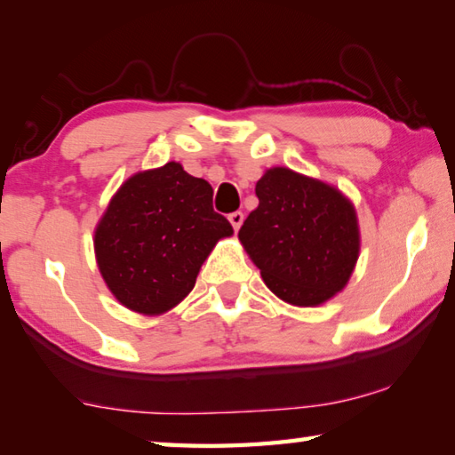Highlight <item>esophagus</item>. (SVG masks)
<instances>
[{
	"label": "esophagus",
	"instance_id": "1",
	"mask_svg": "<svg viewBox=\"0 0 455 455\" xmlns=\"http://www.w3.org/2000/svg\"><path fill=\"white\" fill-rule=\"evenodd\" d=\"M228 220H230V225H233L235 233H236V230L241 228V225H243V220H244V214H243L241 211H235V212H230V214H228Z\"/></svg>",
	"mask_w": 455,
	"mask_h": 455
}]
</instances>
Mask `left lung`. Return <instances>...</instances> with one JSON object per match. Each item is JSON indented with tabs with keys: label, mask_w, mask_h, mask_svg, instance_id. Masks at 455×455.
I'll use <instances>...</instances> for the list:
<instances>
[{
	"label": "left lung",
	"mask_w": 455,
	"mask_h": 455,
	"mask_svg": "<svg viewBox=\"0 0 455 455\" xmlns=\"http://www.w3.org/2000/svg\"><path fill=\"white\" fill-rule=\"evenodd\" d=\"M259 206L238 230L246 252L276 297L325 303L347 284L359 252L355 211L341 192L289 168L257 182Z\"/></svg>",
	"instance_id": "obj_1"
}]
</instances>
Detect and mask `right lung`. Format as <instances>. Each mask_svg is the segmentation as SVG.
<instances>
[{"label": "right lung", "mask_w": 455, "mask_h": 455, "mask_svg": "<svg viewBox=\"0 0 455 455\" xmlns=\"http://www.w3.org/2000/svg\"><path fill=\"white\" fill-rule=\"evenodd\" d=\"M233 235L212 209V188L176 163L122 184L96 228L100 273L128 309L158 315L179 305L219 238Z\"/></svg>", "instance_id": "1"}]
</instances>
